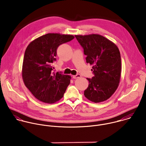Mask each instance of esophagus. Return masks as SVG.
I'll list each match as a JSON object with an SVG mask.
<instances>
[{"label":"esophagus","instance_id":"34e87169","mask_svg":"<svg viewBox=\"0 0 146 146\" xmlns=\"http://www.w3.org/2000/svg\"><path fill=\"white\" fill-rule=\"evenodd\" d=\"M81 77V75L80 74H77L76 75H74V76H73V78L76 79V78H79Z\"/></svg>","mask_w":146,"mask_h":146}]
</instances>
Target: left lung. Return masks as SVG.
I'll list each match as a JSON object with an SVG mask.
<instances>
[{"label":"left lung","instance_id":"1","mask_svg":"<svg viewBox=\"0 0 146 146\" xmlns=\"http://www.w3.org/2000/svg\"><path fill=\"white\" fill-rule=\"evenodd\" d=\"M75 37L87 56V63L93 65L94 76L87 78L89 85L84 91L85 96L95 103L108 100L116 91L120 80L121 59L118 47L99 35Z\"/></svg>","mask_w":146,"mask_h":146}]
</instances>
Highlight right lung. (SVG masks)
I'll return each mask as SVG.
<instances>
[{
  "label": "right lung",
  "mask_w": 146,
  "mask_h": 146,
  "mask_svg": "<svg viewBox=\"0 0 146 146\" xmlns=\"http://www.w3.org/2000/svg\"><path fill=\"white\" fill-rule=\"evenodd\" d=\"M74 38L73 35L47 33L32 41L24 54L22 75L25 86L38 100L47 103L59 100L70 82V76L53 72L56 50Z\"/></svg>",
  "instance_id": "right-lung-1"
}]
</instances>
